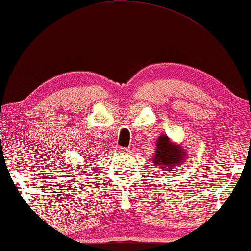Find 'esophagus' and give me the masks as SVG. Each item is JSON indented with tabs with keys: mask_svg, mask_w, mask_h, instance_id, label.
Wrapping results in <instances>:
<instances>
[{
	"mask_svg": "<svg viewBox=\"0 0 251 251\" xmlns=\"http://www.w3.org/2000/svg\"><path fill=\"white\" fill-rule=\"evenodd\" d=\"M128 151H129V148H125V147H120V148H118V151H120L121 154H122V152H127Z\"/></svg>",
	"mask_w": 251,
	"mask_h": 251,
	"instance_id": "34e87169",
	"label": "esophagus"
}]
</instances>
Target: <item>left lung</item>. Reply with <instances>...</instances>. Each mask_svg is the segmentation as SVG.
<instances>
[{
	"label": "left lung",
	"instance_id": "8db88e82",
	"mask_svg": "<svg viewBox=\"0 0 251 251\" xmlns=\"http://www.w3.org/2000/svg\"><path fill=\"white\" fill-rule=\"evenodd\" d=\"M186 158L185 151L180 145L173 143L166 135H161L157 139L156 151L152 158L154 166L164 169H175L184 163Z\"/></svg>",
	"mask_w": 251,
	"mask_h": 251
}]
</instances>
